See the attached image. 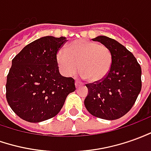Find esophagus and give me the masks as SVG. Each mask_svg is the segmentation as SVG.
<instances>
[{"instance_id": "esophagus-1", "label": "esophagus", "mask_w": 151, "mask_h": 151, "mask_svg": "<svg viewBox=\"0 0 151 151\" xmlns=\"http://www.w3.org/2000/svg\"><path fill=\"white\" fill-rule=\"evenodd\" d=\"M75 84H76V88H78V86H81V83H80L79 81H76V83H75Z\"/></svg>"}]
</instances>
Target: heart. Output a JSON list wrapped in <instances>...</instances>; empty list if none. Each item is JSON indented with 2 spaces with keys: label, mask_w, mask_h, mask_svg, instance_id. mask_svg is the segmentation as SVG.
<instances>
[{
  "label": "heart",
  "mask_w": 151,
  "mask_h": 151,
  "mask_svg": "<svg viewBox=\"0 0 151 151\" xmlns=\"http://www.w3.org/2000/svg\"><path fill=\"white\" fill-rule=\"evenodd\" d=\"M58 67L65 76L76 72L79 65L81 77L89 82L103 81L109 74L113 62L108 47L89 40H76L67 46V51L60 49L57 53Z\"/></svg>",
  "instance_id": "obj_1"
}]
</instances>
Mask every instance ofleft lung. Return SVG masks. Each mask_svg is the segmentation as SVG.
<instances>
[{"label": "left lung", "instance_id": "8db88e82", "mask_svg": "<svg viewBox=\"0 0 151 151\" xmlns=\"http://www.w3.org/2000/svg\"><path fill=\"white\" fill-rule=\"evenodd\" d=\"M93 40L109 47L113 62L103 81L86 85L85 106L94 117L116 120L129 112L141 92V65L133 54L115 39L101 35Z\"/></svg>", "mask_w": 151, "mask_h": 151}]
</instances>
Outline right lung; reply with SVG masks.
Returning a JSON list of instances; mask_svg holds the SVG:
<instances>
[{
	"instance_id": "obj_1",
	"label": "right lung",
	"mask_w": 151,
	"mask_h": 151,
	"mask_svg": "<svg viewBox=\"0 0 151 151\" xmlns=\"http://www.w3.org/2000/svg\"><path fill=\"white\" fill-rule=\"evenodd\" d=\"M65 37L45 36L25 46L12 60L6 81V99L23 120L40 122L55 117L70 93L75 80L64 77L57 62Z\"/></svg>"
}]
</instances>
